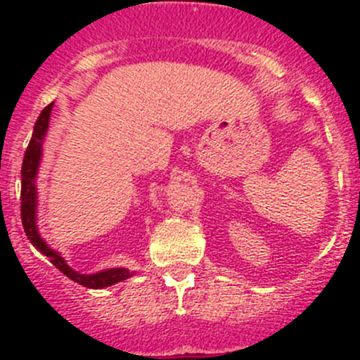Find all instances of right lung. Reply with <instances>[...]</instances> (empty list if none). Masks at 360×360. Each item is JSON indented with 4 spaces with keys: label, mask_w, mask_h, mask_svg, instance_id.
Wrapping results in <instances>:
<instances>
[{
    "label": "right lung",
    "mask_w": 360,
    "mask_h": 360,
    "mask_svg": "<svg viewBox=\"0 0 360 360\" xmlns=\"http://www.w3.org/2000/svg\"><path fill=\"white\" fill-rule=\"evenodd\" d=\"M53 103L49 104L41 111V115L37 117L36 126H34V133H32L30 144H28L27 151H25L23 167H21V219H23V229L30 243L39 250L43 256L50 259L52 265L61 270L66 278L72 281L79 283L82 287L88 288H106L115 285V283L124 281V279L131 278L133 272H129L124 266H117V269H104L98 270L95 274H81L77 270H73L72 266L66 263L65 257L57 250L50 249L49 243L41 238L39 229H37V173H39L41 158H43V142L46 139L50 126V115H52Z\"/></svg>",
    "instance_id": "obj_1"
}]
</instances>
